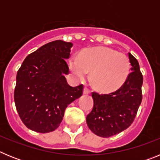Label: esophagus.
I'll return each mask as SVG.
<instances>
[{
	"instance_id": "obj_1",
	"label": "esophagus",
	"mask_w": 160,
	"mask_h": 160,
	"mask_svg": "<svg viewBox=\"0 0 160 160\" xmlns=\"http://www.w3.org/2000/svg\"><path fill=\"white\" fill-rule=\"evenodd\" d=\"M90 91L88 90V89L87 88H84L83 89V94H85V95H88V94H90Z\"/></svg>"
}]
</instances>
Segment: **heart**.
<instances>
[{
    "mask_svg": "<svg viewBox=\"0 0 160 160\" xmlns=\"http://www.w3.org/2000/svg\"><path fill=\"white\" fill-rule=\"evenodd\" d=\"M69 68L78 80H83L88 71L90 82L95 89L102 92H112L122 87L130 73L128 56L108 47L89 48L79 55L73 56Z\"/></svg>",
    "mask_w": 160,
    "mask_h": 160,
    "instance_id": "b5f03b06",
    "label": "heart"
}]
</instances>
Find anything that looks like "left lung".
<instances>
[{
  "label": "left lung",
  "instance_id": "obj_1",
  "mask_svg": "<svg viewBox=\"0 0 160 160\" xmlns=\"http://www.w3.org/2000/svg\"><path fill=\"white\" fill-rule=\"evenodd\" d=\"M128 56L131 72L122 87L109 94L93 92L94 107L87 123L98 136L108 138L129 128L141 104L143 78L137 59L130 53Z\"/></svg>",
  "mask_w": 160,
  "mask_h": 160
}]
</instances>
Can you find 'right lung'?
Returning <instances> with one entry per match:
<instances>
[{
  "label": "right lung",
  "mask_w": 160,
  "mask_h": 160,
  "mask_svg": "<svg viewBox=\"0 0 160 160\" xmlns=\"http://www.w3.org/2000/svg\"><path fill=\"white\" fill-rule=\"evenodd\" d=\"M72 46L62 40L49 42L25 58L18 71L15 105L23 123L32 131H55L68 105L82 96V85L70 87L65 77Z\"/></svg>",
  "instance_id": "1"
}]
</instances>
